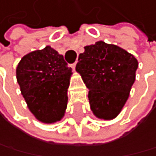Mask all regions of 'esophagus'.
Segmentation results:
<instances>
[{"mask_svg": "<svg viewBox=\"0 0 156 156\" xmlns=\"http://www.w3.org/2000/svg\"><path fill=\"white\" fill-rule=\"evenodd\" d=\"M71 67L75 70V67H76V62H74V63H72L71 64Z\"/></svg>", "mask_w": 156, "mask_h": 156, "instance_id": "1", "label": "esophagus"}]
</instances>
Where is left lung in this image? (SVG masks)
I'll return each instance as SVG.
<instances>
[{
	"label": "left lung",
	"instance_id": "obj_1",
	"mask_svg": "<svg viewBox=\"0 0 156 156\" xmlns=\"http://www.w3.org/2000/svg\"><path fill=\"white\" fill-rule=\"evenodd\" d=\"M79 55L76 71L89 89V101L98 118L117 116L135 82L138 60L122 48L102 41L86 46Z\"/></svg>",
	"mask_w": 156,
	"mask_h": 156
}]
</instances>
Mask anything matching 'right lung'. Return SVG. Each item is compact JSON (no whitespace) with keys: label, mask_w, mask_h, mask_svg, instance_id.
<instances>
[{"label":"right lung","mask_w":156,"mask_h":156,"mask_svg":"<svg viewBox=\"0 0 156 156\" xmlns=\"http://www.w3.org/2000/svg\"><path fill=\"white\" fill-rule=\"evenodd\" d=\"M71 68L50 46L24 55L16 67L20 91L34 116L54 123L63 117Z\"/></svg>","instance_id":"right-lung-1"}]
</instances>
